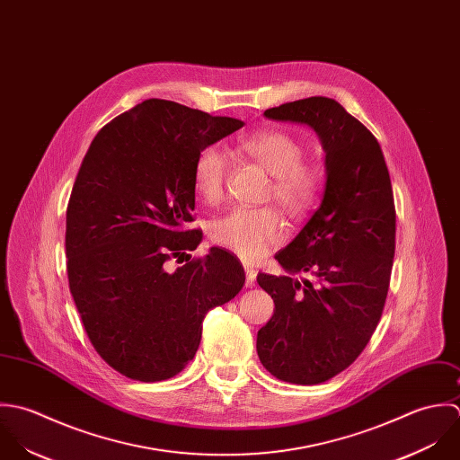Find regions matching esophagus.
<instances>
[{
    "instance_id": "esophagus-1",
    "label": "esophagus",
    "mask_w": 460,
    "mask_h": 460,
    "mask_svg": "<svg viewBox=\"0 0 460 460\" xmlns=\"http://www.w3.org/2000/svg\"><path fill=\"white\" fill-rule=\"evenodd\" d=\"M245 284L249 286V288H252L254 286V282H256V276H258V270L256 269H252L251 265H245Z\"/></svg>"
}]
</instances>
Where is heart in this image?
Instances as JSON below:
<instances>
[{
  "mask_svg": "<svg viewBox=\"0 0 460 460\" xmlns=\"http://www.w3.org/2000/svg\"><path fill=\"white\" fill-rule=\"evenodd\" d=\"M236 151L260 164L272 174L270 193L289 213H304L316 199L320 171L302 162L304 146L291 133L265 129L236 142ZM229 158L220 146H206L193 164L197 193L217 204L224 197ZM211 236L243 260L254 261L267 256L286 236L282 217L272 208H236L211 224Z\"/></svg>",
  "mask_w": 460,
  "mask_h": 460,
  "instance_id": "obj_1",
  "label": "heart"
}]
</instances>
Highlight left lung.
<instances>
[{
  "label": "left lung",
  "instance_id": "8db88e82",
  "mask_svg": "<svg viewBox=\"0 0 460 460\" xmlns=\"http://www.w3.org/2000/svg\"><path fill=\"white\" fill-rule=\"evenodd\" d=\"M265 117L313 128L325 151L320 208L276 254L290 276L258 274L276 311L258 332L261 365L284 382L313 385L350 367L378 325L394 258L396 211L376 138L331 97L269 108Z\"/></svg>",
  "mask_w": 460,
  "mask_h": 460
}]
</instances>
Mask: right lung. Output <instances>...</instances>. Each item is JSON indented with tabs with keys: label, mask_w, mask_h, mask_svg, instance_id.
<instances>
[{
	"label": "right lung",
	"mask_w": 460,
	"mask_h": 460,
	"mask_svg": "<svg viewBox=\"0 0 460 460\" xmlns=\"http://www.w3.org/2000/svg\"><path fill=\"white\" fill-rule=\"evenodd\" d=\"M242 126L147 99L108 122L82 162L66 218L69 288L95 352L128 378L178 375L206 313L243 288L242 263L218 247L165 270L202 240L190 229L197 155Z\"/></svg>",
	"instance_id": "right-lung-1"
}]
</instances>
